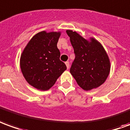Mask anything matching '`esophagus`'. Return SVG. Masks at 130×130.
Returning a JSON list of instances; mask_svg holds the SVG:
<instances>
[{"label": "esophagus", "instance_id": "1", "mask_svg": "<svg viewBox=\"0 0 130 130\" xmlns=\"http://www.w3.org/2000/svg\"><path fill=\"white\" fill-rule=\"evenodd\" d=\"M65 64H66V66H67V69H69V61H66V62H65Z\"/></svg>", "mask_w": 130, "mask_h": 130}]
</instances>
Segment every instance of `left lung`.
<instances>
[{
  "mask_svg": "<svg viewBox=\"0 0 130 130\" xmlns=\"http://www.w3.org/2000/svg\"><path fill=\"white\" fill-rule=\"evenodd\" d=\"M75 58L70 72L78 85L88 91L101 86L107 79L111 62L105 49L94 38L85 39L76 31L67 30Z\"/></svg>",
  "mask_w": 130,
  "mask_h": 130,
  "instance_id": "1",
  "label": "left lung"
}]
</instances>
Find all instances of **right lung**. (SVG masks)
<instances>
[{"label": "right lung", "mask_w": 130, "mask_h": 130, "mask_svg": "<svg viewBox=\"0 0 130 130\" xmlns=\"http://www.w3.org/2000/svg\"><path fill=\"white\" fill-rule=\"evenodd\" d=\"M60 36V31H40L29 40L21 55L23 75L28 84L38 90H50L67 69L59 59L57 46Z\"/></svg>", "instance_id": "obj_1"}]
</instances>
